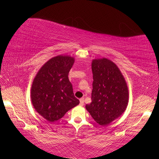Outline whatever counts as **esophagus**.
I'll list each match as a JSON object with an SVG mask.
<instances>
[{
	"instance_id": "obj_1",
	"label": "esophagus",
	"mask_w": 159,
	"mask_h": 159,
	"mask_svg": "<svg viewBox=\"0 0 159 159\" xmlns=\"http://www.w3.org/2000/svg\"><path fill=\"white\" fill-rule=\"evenodd\" d=\"M84 102V98H80V104H81V105H83Z\"/></svg>"
}]
</instances>
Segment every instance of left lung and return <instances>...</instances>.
Returning a JSON list of instances; mask_svg holds the SVG:
<instances>
[{
  "label": "left lung",
  "instance_id": "8db88e82",
  "mask_svg": "<svg viewBox=\"0 0 159 159\" xmlns=\"http://www.w3.org/2000/svg\"><path fill=\"white\" fill-rule=\"evenodd\" d=\"M93 90L90 104L86 105L99 125H107L125 111L129 91L123 75L115 63L106 58L92 62Z\"/></svg>",
  "mask_w": 159,
  "mask_h": 159
}]
</instances>
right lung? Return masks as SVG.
Listing matches in <instances>:
<instances>
[{
	"label": "right lung",
	"instance_id": "add662e5",
	"mask_svg": "<svg viewBox=\"0 0 159 159\" xmlns=\"http://www.w3.org/2000/svg\"><path fill=\"white\" fill-rule=\"evenodd\" d=\"M73 63L72 57H54L43 66L33 82V105L49 122L61 119L67 111L80 102L74 96L68 78Z\"/></svg>",
	"mask_w": 159,
	"mask_h": 159
}]
</instances>
